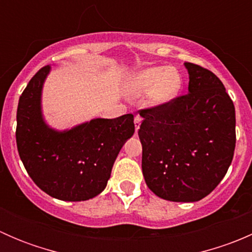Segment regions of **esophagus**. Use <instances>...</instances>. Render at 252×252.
Here are the masks:
<instances>
[{
	"label": "esophagus",
	"instance_id": "obj_1",
	"mask_svg": "<svg viewBox=\"0 0 252 252\" xmlns=\"http://www.w3.org/2000/svg\"><path fill=\"white\" fill-rule=\"evenodd\" d=\"M134 124H135V130L138 131V129L140 128V124H141V117L140 116H135V118H134Z\"/></svg>",
	"mask_w": 252,
	"mask_h": 252
}]
</instances>
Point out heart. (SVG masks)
I'll list each match as a JSON object with an SVG mask.
<instances>
[{
	"label": "heart",
	"instance_id": "obj_1",
	"mask_svg": "<svg viewBox=\"0 0 252 252\" xmlns=\"http://www.w3.org/2000/svg\"><path fill=\"white\" fill-rule=\"evenodd\" d=\"M182 88L179 73L169 67H154L142 70L131 80V93L135 95L152 93L155 103H164L177 96Z\"/></svg>",
	"mask_w": 252,
	"mask_h": 252
}]
</instances>
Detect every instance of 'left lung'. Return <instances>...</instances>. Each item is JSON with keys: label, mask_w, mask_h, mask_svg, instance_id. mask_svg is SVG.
I'll return each instance as SVG.
<instances>
[{"label": "left lung", "mask_w": 252, "mask_h": 252, "mask_svg": "<svg viewBox=\"0 0 252 252\" xmlns=\"http://www.w3.org/2000/svg\"><path fill=\"white\" fill-rule=\"evenodd\" d=\"M189 93L140 110L142 174L161 199L194 202L220 183L234 156L235 108L220 78L185 63Z\"/></svg>", "instance_id": "obj_1"}]
</instances>
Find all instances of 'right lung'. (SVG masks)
I'll list each match as a JSON object with an SVG mask.
<instances>
[{"mask_svg":"<svg viewBox=\"0 0 252 252\" xmlns=\"http://www.w3.org/2000/svg\"><path fill=\"white\" fill-rule=\"evenodd\" d=\"M50 65L30 79L19 97L16 140L20 159L35 184L63 201H85L107 185L112 167L135 131L133 114L96 118L70 130L48 128L41 114V90Z\"/></svg>","mask_w":252,"mask_h":252,"instance_id":"obj_1","label":"right lung"}]
</instances>
